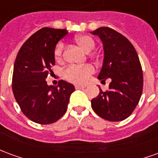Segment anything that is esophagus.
Listing matches in <instances>:
<instances>
[{
    "label": "esophagus",
    "mask_w": 158,
    "mask_h": 158,
    "mask_svg": "<svg viewBox=\"0 0 158 158\" xmlns=\"http://www.w3.org/2000/svg\"><path fill=\"white\" fill-rule=\"evenodd\" d=\"M86 86L85 85H76L75 88L76 89H84V88H85Z\"/></svg>",
    "instance_id": "esophagus-1"
}]
</instances>
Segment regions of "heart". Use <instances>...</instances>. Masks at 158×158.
<instances>
[{
  "label": "heart",
  "mask_w": 158,
  "mask_h": 158,
  "mask_svg": "<svg viewBox=\"0 0 158 158\" xmlns=\"http://www.w3.org/2000/svg\"><path fill=\"white\" fill-rule=\"evenodd\" d=\"M75 42L81 48L87 53H89L95 48V41L89 35H82L75 37ZM62 50H63V44L62 42H59L56 45L54 51L56 61H61L62 56ZM94 73V68L91 65H85L80 67H69L64 71V77L70 81L74 83L83 84L85 83L89 75H91Z\"/></svg>",
  "instance_id": "1"
}]
</instances>
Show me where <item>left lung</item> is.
I'll list each match as a JSON object with an SVG mask.
<instances>
[{
    "instance_id": "left-lung-1",
    "label": "left lung",
    "mask_w": 158,
    "mask_h": 158,
    "mask_svg": "<svg viewBox=\"0 0 158 158\" xmlns=\"http://www.w3.org/2000/svg\"><path fill=\"white\" fill-rule=\"evenodd\" d=\"M92 35L103 45L104 58L98 79H111L109 89L91 100L95 113L102 118L118 122L127 118L138 105L143 89V73L135 49L126 37L108 27H101Z\"/></svg>"
}]
</instances>
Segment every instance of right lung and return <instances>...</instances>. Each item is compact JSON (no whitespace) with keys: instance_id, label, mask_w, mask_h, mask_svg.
<instances>
[{"instance_id":"1","label":"right lung","mask_w":158,"mask_h":158,"mask_svg":"<svg viewBox=\"0 0 158 158\" xmlns=\"http://www.w3.org/2000/svg\"><path fill=\"white\" fill-rule=\"evenodd\" d=\"M68 33L66 29H40L24 42L16 57L12 91L23 113L33 122H56L66 113L75 90L73 85L63 80L57 86L45 81L55 64L56 45Z\"/></svg>"}]
</instances>
